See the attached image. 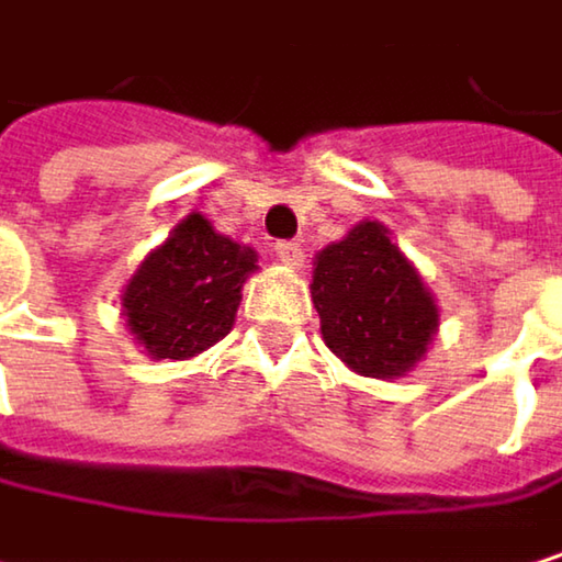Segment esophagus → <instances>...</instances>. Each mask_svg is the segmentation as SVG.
Here are the masks:
<instances>
[{"label": "esophagus", "instance_id": "obj_1", "mask_svg": "<svg viewBox=\"0 0 562 562\" xmlns=\"http://www.w3.org/2000/svg\"><path fill=\"white\" fill-rule=\"evenodd\" d=\"M276 256L283 259L286 266H293V269H300V266H303V246H300V243H293V239L276 243Z\"/></svg>", "mask_w": 562, "mask_h": 562}]
</instances>
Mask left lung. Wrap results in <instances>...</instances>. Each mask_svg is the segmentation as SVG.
<instances>
[{"label": "left lung", "mask_w": 562, "mask_h": 562, "mask_svg": "<svg viewBox=\"0 0 562 562\" xmlns=\"http://www.w3.org/2000/svg\"><path fill=\"white\" fill-rule=\"evenodd\" d=\"M310 293L326 346L366 379H405L438 336L435 293L379 220L316 252Z\"/></svg>", "instance_id": "obj_1"}]
</instances>
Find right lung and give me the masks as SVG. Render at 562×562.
I'll use <instances>...</instances> for the list:
<instances>
[{"label": "right lung", "mask_w": 562, "mask_h": 562, "mask_svg": "<svg viewBox=\"0 0 562 562\" xmlns=\"http://www.w3.org/2000/svg\"><path fill=\"white\" fill-rule=\"evenodd\" d=\"M256 249L213 229L203 213L183 216L121 290V319L150 359L187 362L216 346L236 323Z\"/></svg>", "instance_id": "obj_1"}]
</instances>
